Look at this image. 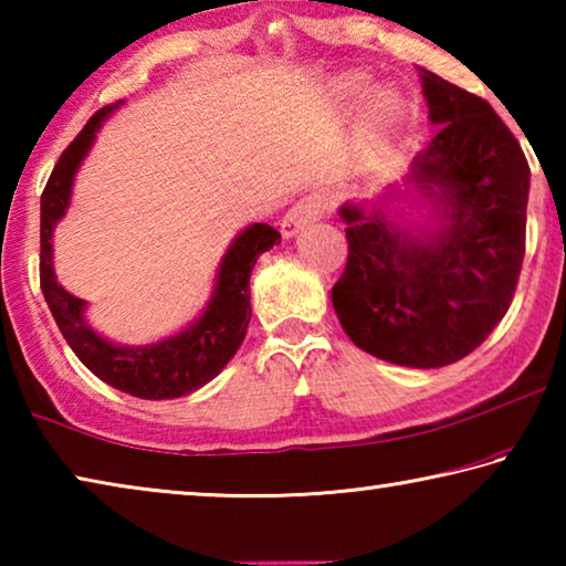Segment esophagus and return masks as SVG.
<instances>
[{
	"instance_id": "34e87169",
	"label": "esophagus",
	"mask_w": 566,
	"mask_h": 566,
	"mask_svg": "<svg viewBox=\"0 0 566 566\" xmlns=\"http://www.w3.org/2000/svg\"><path fill=\"white\" fill-rule=\"evenodd\" d=\"M324 207H327V202H324V197L319 195H306L302 199H296V202L286 209V214L282 217V234L290 239L306 224L317 222V219L324 214Z\"/></svg>"
}]
</instances>
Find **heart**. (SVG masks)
<instances>
[{"instance_id": "obj_1", "label": "heart", "mask_w": 566, "mask_h": 566, "mask_svg": "<svg viewBox=\"0 0 566 566\" xmlns=\"http://www.w3.org/2000/svg\"><path fill=\"white\" fill-rule=\"evenodd\" d=\"M371 122L381 127V124H387L391 117H395V97H389V94H379V97L371 102Z\"/></svg>"}]
</instances>
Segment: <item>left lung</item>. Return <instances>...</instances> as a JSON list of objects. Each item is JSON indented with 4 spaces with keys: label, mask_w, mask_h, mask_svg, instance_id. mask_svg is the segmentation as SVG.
Here are the masks:
<instances>
[{
    "label": "left lung",
    "mask_w": 566,
    "mask_h": 566,
    "mask_svg": "<svg viewBox=\"0 0 566 566\" xmlns=\"http://www.w3.org/2000/svg\"><path fill=\"white\" fill-rule=\"evenodd\" d=\"M421 87L439 129L409 179L439 189L447 224L421 242L379 207L344 205L349 254L332 304L359 349L434 369L474 352L510 310L524 260L530 165L490 102L427 70Z\"/></svg>",
    "instance_id": "obj_1"
}]
</instances>
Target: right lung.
<instances>
[{"label": "right lung", "mask_w": 566, "mask_h": 566, "mask_svg": "<svg viewBox=\"0 0 566 566\" xmlns=\"http://www.w3.org/2000/svg\"><path fill=\"white\" fill-rule=\"evenodd\" d=\"M117 104H107L92 114L72 145L62 151L46 179L40 224V284L56 327L92 375L132 397L175 399L205 387L242 347L247 324L252 317L249 276H252L256 256L280 244L282 234L270 224L244 229L219 264L217 290L207 312L177 337L149 344V347H117L92 332L82 317L84 302L56 284L52 270V232L70 205L74 171L92 147L94 132L102 127L104 117Z\"/></svg>", "instance_id": "right-lung-1"}]
</instances>
